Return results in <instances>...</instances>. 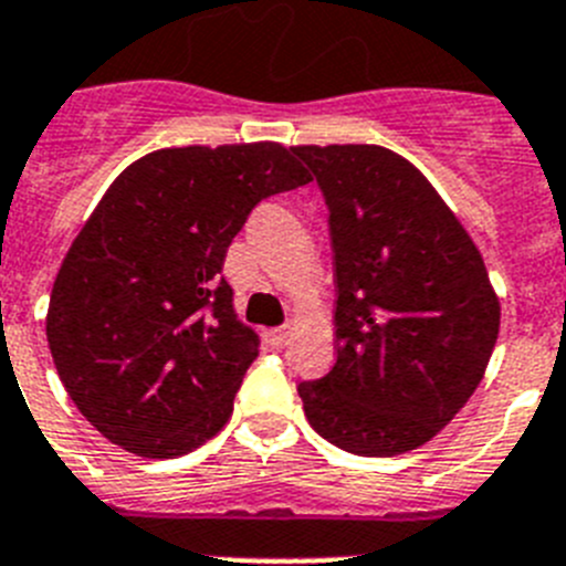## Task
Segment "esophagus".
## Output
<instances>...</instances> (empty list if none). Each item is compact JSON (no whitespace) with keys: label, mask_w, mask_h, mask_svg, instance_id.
Returning <instances> with one entry per match:
<instances>
[{"label":"esophagus","mask_w":566,"mask_h":566,"mask_svg":"<svg viewBox=\"0 0 566 566\" xmlns=\"http://www.w3.org/2000/svg\"><path fill=\"white\" fill-rule=\"evenodd\" d=\"M290 336H293V327H290V324H282V327H273V331H270V342L276 344V347H284V344L290 342Z\"/></svg>","instance_id":"1"}]
</instances>
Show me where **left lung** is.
<instances>
[{
	"label": "left lung",
	"mask_w": 566,
	"mask_h": 566,
	"mask_svg": "<svg viewBox=\"0 0 566 566\" xmlns=\"http://www.w3.org/2000/svg\"><path fill=\"white\" fill-rule=\"evenodd\" d=\"M331 210L336 365L298 396L313 430L387 459L453 421L488 370L501 307L473 239L430 181L378 145H302Z\"/></svg>",
	"instance_id": "1"
}]
</instances>
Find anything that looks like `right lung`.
Returning a JSON list of instances; mask_svg holds the SVG:
<instances>
[{"label":"right lung","mask_w":566,"mask_h":566,"mask_svg":"<svg viewBox=\"0 0 566 566\" xmlns=\"http://www.w3.org/2000/svg\"><path fill=\"white\" fill-rule=\"evenodd\" d=\"M311 176L276 142L165 147L116 176L53 282L48 344L107 441L176 459L228 424L259 336L222 264L250 210Z\"/></svg>","instance_id":"add662e5"}]
</instances>
